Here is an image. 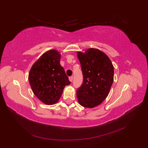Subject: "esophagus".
Masks as SVG:
<instances>
[{"label":"esophagus","mask_w":148,"mask_h":148,"mask_svg":"<svg viewBox=\"0 0 148 148\" xmlns=\"http://www.w3.org/2000/svg\"><path fill=\"white\" fill-rule=\"evenodd\" d=\"M73 77H69V80H70V82H71L73 81Z\"/></svg>","instance_id":"obj_1"}]
</instances>
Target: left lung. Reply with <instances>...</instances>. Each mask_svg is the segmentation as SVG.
I'll return each instance as SVG.
<instances>
[{
  "instance_id": "1",
  "label": "left lung",
  "mask_w": 148,
  "mask_h": 148,
  "mask_svg": "<svg viewBox=\"0 0 148 148\" xmlns=\"http://www.w3.org/2000/svg\"><path fill=\"white\" fill-rule=\"evenodd\" d=\"M83 75L82 86L77 90L79 104L88 108L101 104L108 96L114 82V66L106 53L90 48L78 52Z\"/></svg>"
}]
</instances>
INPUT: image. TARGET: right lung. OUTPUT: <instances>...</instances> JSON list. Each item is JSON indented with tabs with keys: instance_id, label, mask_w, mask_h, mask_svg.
<instances>
[{
	"instance_id": "obj_1",
	"label": "right lung",
	"mask_w": 148,
	"mask_h": 148,
	"mask_svg": "<svg viewBox=\"0 0 148 148\" xmlns=\"http://www.w3.org/2000/svg\"><path fill=\"white\" fill-rule=\"evenodd\" d=\"M60 53L54 49L48 51L33 65L29 73V82L33 92L47 105L58 102L65 86L70 84L60 64Z\"/></svg>"
}]
</instances>
